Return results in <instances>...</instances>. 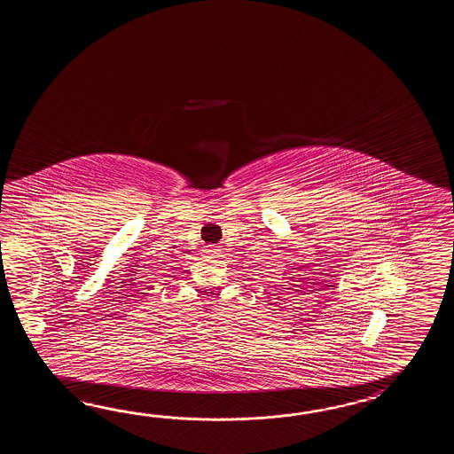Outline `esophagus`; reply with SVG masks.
<instances>
[{
  "mask_svg": "<svg viewBox=\"0 0 454 454\" xmlns=\"http://www.w3.org/2000/svg\"><path fill=\"white\" fill-rule=\"evenodd\" d=\"M203 254L204 258H207V260H214V258L221 256V248H219V247H214V245H209V247L203 251Z\"/></svg>",
  "mask_w": 454,
  "mask_h": 454,
  "instance_id": "34e87169",
  "label": "esophagus"
}]
</instances>
